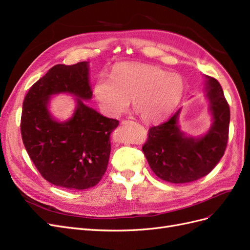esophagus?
Masks as SVG:
<instances>
[{"instance_id":"esophagus-1","label":"esophagus","mask_w":250,"mask_h":250,"mask_svg":"<svg viewBox=\"0 0 250 250\" xmlns=\"http://www.w3.org/2000/svg\"><path fill=\"white\" fill-rule=\"evenodd\" d=\"M122 124L123 125H130V124H133V123L131 122V120H123Z\"/></svg>"}]
</instances>
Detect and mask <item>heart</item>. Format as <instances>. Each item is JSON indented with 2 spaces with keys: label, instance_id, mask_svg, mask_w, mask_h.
I'll list each match as a JSON object with an SVG mask.
<instances>
[{
  "label": "heart",
  "instance_id": "b5f03b06",
  "mask_svg": "<svg viewBox=\"0 0 250 250\" xmlns=\"http://www.w3.org/2000/svg\"><path fill=\"white\" fill-rule=\"evenodd\" d=\"M184 93V81L159 66L144 63H119L112 77H100L93 95L104 114L117 117L133 101V109L144 123H157L176 106Z\"/></svg>",
  "mask_w": 250,
  "mask_h": 250
}]
</instances>
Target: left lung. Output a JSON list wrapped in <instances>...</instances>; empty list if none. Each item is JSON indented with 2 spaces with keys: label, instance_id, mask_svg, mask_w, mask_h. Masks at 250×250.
Listing matches in <instances>:
<instances>
[{
  "label": "left lung",
  "instance_id": "8db88e82",
  "mask_svg": "<svg viewBox=\"0 0 250 250\" xmlns=\"http://www.w3.org/2000/svg\"><path fill=\"white\" fill-rule=\"evenodd\" d=\"M207 98L213 124L204 136L187 137L178 124L181 109L167 122L148 130L142 150L155 174L165 182L184 184L210 173L227 148L230 112L222 87L216 79L206 76Z\"/></svg>",
  "mask_w": 250,
  "mask_h": 250
}]
</instances>
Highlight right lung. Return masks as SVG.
Segmentation results:
<instances>
[{
  "label": "right lung",
  "mask_w": 250,
  "mask_h": 250,
  "mask_svg": "<svg viewBox=\"0 0 250 250\" xmlns=\"http://www.w3.org/2000/svg\"><path fill=\"white\" fill-rule=\"evenodd\" d=\"M76 96L73 117L60 123L47 109L53 94ZM88 62L57 64L32 86L22 103L21 133L23 146L42 178L69 190H84L98 184L107 170L110 135L118 120L104 117L86 106L90 100Z\"/></svg>",
  "instance_id": "1"
}]
</instances>
